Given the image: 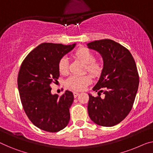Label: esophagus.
Here are the masks:
<instances>
[{
  "instance_id": "esophagus-1",
  "label": "esophagus",
  "mask_w": 153,
  "mask_h": 153,
  "mask_svg": "<svg viewBox=\"0 0 153 153\" xmlns=\"http://www.w3.org/2000/svg\"><path fill=\"white\" fill-rule=\"evenodd\" d=\"M73 93H74V97H77V95H79V93H77V92H76V91H74V92Z\"/></svg>"
}]
</instances>
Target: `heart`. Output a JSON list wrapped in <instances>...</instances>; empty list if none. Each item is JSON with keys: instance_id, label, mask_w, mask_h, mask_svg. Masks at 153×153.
Returning <instances> with one entry per match:
<instances>
[{"instance_id": "b5f03b06", "label": "heart", "mask_w": 153, "mask_h": 153, "mask_svg": "<svg viewBox=\"0 0 153 153\" xmlns=\"http://www.w3.org/2000/svg\"><path fill=\"white\" fill-rule=\"evenodd\" d=\"M75 56L79 60L85 63L84 71L88 72L94 77L101 76L104 65L101 61L96 60L95 56L91 49L86 47H80L75 52ZM58 70L60 74L67 75L69 71V64L66 57H62L58 62ZM89 74L82 76H71L67 79L66 85L69 88L74 91H83L92 82Z\"/></svg>"}]
</instances>
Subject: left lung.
<instances>
[{
	"label": "left lung",
	"instance_id": "8db88e82",
	"mask_svg": "<svg viewBox=\"0 0 153 153\" xmlns=\"http://www.w3.org/2000/svg\"><path fill=\"white\" fill-rule=\"evenodd\" d=\"M88 47L98 51L104 69L93 90L105 95H88V113L91 120L102 126H113L126 118L133 108L139 86L137 68L131 52L110 39L95 40Z\"/></svg>",
	"mask_w": 153,
	"mask_h": 153
}]
</instances>
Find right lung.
I'll list each match as a JSON object with an SVG mask.
<instances>
[{
    "mask_svg": "<svg viewBox=\"0 0 153 153\" xmlns=\"http://www.w3.org/2000/svg\"><path fill=\"white\" fill-rule=\"evenodd\" d=\"M75 46L42 43L20 65L17 80L20 101L29 120L43 131L56 133L69 124L73 93L65 91L60 96L52 95L51 86L60 76L59 61Z\"/></svg>",
    "mask_w": 153,
    "mask_h": 153,
    "instance_id": "right-lung-1",
    "label": "right lung"
}]
</instances>
